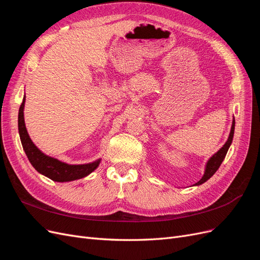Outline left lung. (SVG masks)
Masks as SVG:
<instances>
[{"mask_svg":"<svg viewBox=\"0 0 260 260\" xmlns=\"http://www.w3.org/2000/svg\"><path fill=\"white\" fill-rule=\"evenodd\" d=\"M234 125H235V121L233 120L232 122V127H231V132H230V136L229 139L225 142V144L219 149V151L211 157V158L208 160L207 165H206V169H205V174L202 177V179L199 181L198 183H195V185H200L204 182H206V181L214 176L215 172L218 170V168L220 167V165L223 161L224 157L226 155L228 149H229L231 143H232V140H233V135H234Z\"/></svg>","mask_w":260,"mask_h":260,"instance_id":"8db88e82","label":"left lung"}]
</instances>
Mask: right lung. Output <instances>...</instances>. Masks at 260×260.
<instances>
[{
  "label": "right lung",
  "instance_id": "obj_1",
  "mask_svg": "<svg viewBox=\"0 0 260 260\" xmlns=\"http://www.w3.org/2000/svg\"><path fill=\"white\" fill-rule=\"evenodd\" d=\"M23 106H25V98L22 100L18 113V130L20 141L29 161L38 172H40V174L53 181H56V182H68V181L84 178L98 168L101 159L85 165H68L59 161L58 159H55L53 157L44 155L32 143L28 135L25 120H23Z\"/></svg>",
  "mask_w": 260,
  "mask_h": 260
}]
</instances>
